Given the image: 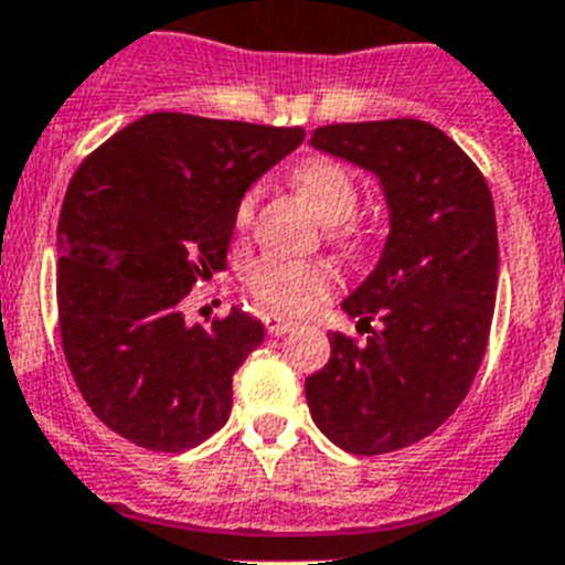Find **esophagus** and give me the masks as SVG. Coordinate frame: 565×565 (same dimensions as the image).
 <instances>
[{"instance_id": "esophagus-1", "label": "esophagus", "mask_w": 565, "mask_h": 565, "mask_svg": "<svg viewBox=\"0 0 565 565\" xmlns=\"http://www.w3.org/2000/svg\"><path fill=\"white\" fill-rule=\"evenodd\" d=\"M264 327H267L269 335H284L296 330V321L284 319V316H264Z\"/></svg>"}]
</instances>
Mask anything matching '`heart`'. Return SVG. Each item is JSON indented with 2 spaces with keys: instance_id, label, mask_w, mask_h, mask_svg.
<instances>
[{
  "instance_id": "1",
  "label": "heart",
  "mask_w": 565,
  "mask_h": 565,
  "mask_svg": "<svg viewBox=\"0 0 565 565\" xmlns=\"http://www.w3.org/2000/svg\"><path fill=\"white\" fill-rule=\"evenodd\" d=\"M290 180L327 224H339V221L350 217L355 203H359V186H355L353 174L333 158L301 160L292 169ZM258 194V186L246 189L241 194L238 206H235V226L238 230H246L253 224ZM341 238L348 244H359L362 232L344 230ZM244 284L249 296L264 307H269V310L307 312L330 296L335 275L333 269L327 264H319V260H287L278 258V255H267V258L255 260L253 267L246 269Z\"/></svg>"
}]
</instances>
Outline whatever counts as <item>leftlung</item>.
<instances>
[{
  "instance_id": "1",
  "label": "left lung",
  "mask_w": 565,
  "mask_h": 565,
  "mask_svg": "<svg viewBox=\"0 0 565 565\" xmlns=\"http://www.w3.org/2000/svg\"><path fill=\"white\" fill-rule=\"evenodd\" d=\"M310 143L376 174L391 232L376 269L341 301L380 330L364 344L330 335L307 405L341 451H399L434 434L480 371L500 269L494 201L473 160L430 122H333Z\"/></svg>"
}]
</instances>
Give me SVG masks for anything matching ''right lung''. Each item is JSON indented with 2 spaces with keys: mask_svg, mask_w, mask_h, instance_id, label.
Wrapping results in <instances>:
<instances>
[{
  "mask_svg": "<svg viewBox=\"0 0 565 565\" xmlns=\"http://www.w3.org/2000/svg\"><path fill=\"white\" fill-rule=\"evenodd\" d=\"M301 140L298 126L158 111L79 163L56 226V310L71 376L114 434L178 454L226 425L264 324L232 307L189 327L180 301L226 269L241 194Z\"/></svg>",
  "mask_w": 565,
  "mask_h": 565,
  "instance_id": "right-lung-1",
  "label": "right lung"
}]
</instances>
